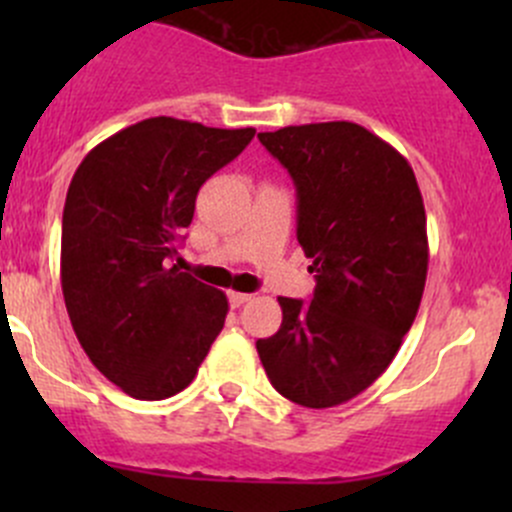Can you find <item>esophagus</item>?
<instances>
[{"label": "esophagus", "mask_w": 512, "mask_h": 512, "mask_svg": "<svg viewBox=\"0 0 512 512\" xmlns=\"http://www.w3.org/2000/svg\"><path fill=\"white\" fill-rule=\"evenodd\" d=\"M227 299H230L232 307H242V304L250 302L252 294H247V292H230V294H227Z\"/></svg>", "instance_id": "34e87169"}]
</instances>
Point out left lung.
<instances>
[{"label":"left lung","mask_w":512,"mask_h":512,"mask_svg":"<svg viewBox=\"0 0 512 512\" xmlns=\"http://www.w3.org/2000/svg\"><path fill=\"white\" fill-rule=\"evenodd\" d=\"M297 188V240L312 302L280 297L282 327L257 339L270 384L307 409L369 389L414 324L428 272L426 210L409 160L359 123L260 133Z\"/></svg>","instance_id":"left-lung-1"}]
</instances>
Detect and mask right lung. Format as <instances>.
I'll use <instances>...</instances> for the list:
<instances>
[{"mask_svg":"<svg viewBox=\"0 0 512 512\" xmlns=\"http://www.w3.org/2000/svg\"><path fill=\"white\" fill-rule=\"evenodd\" d=\"M255 128L158 116L98 143L71 178L61 220V289L91 364L128 396L160 401L198 374L227 297L170 260L205 180Z\"/></svg>","mask_w":512,"mask_h":512,"instance_id":"1","label":"right lung"}]
</instances>
